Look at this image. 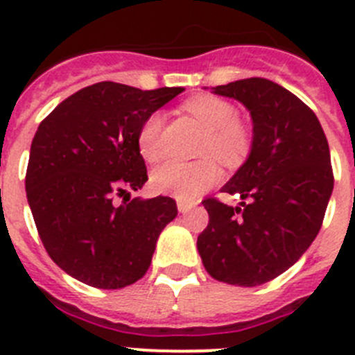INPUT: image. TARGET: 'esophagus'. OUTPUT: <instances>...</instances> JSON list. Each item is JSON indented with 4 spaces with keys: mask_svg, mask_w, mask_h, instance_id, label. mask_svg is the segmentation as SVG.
Masks as SVG:
<instances>
[{
    "mask_svg": "<svg viewBox=\"0 0 355 355\" xmlns=\"http://www.w3.org/2000/svg\"><path fill=\"white\" fill-rule=\"evenodd\" d=\"M192 208H193L192 202H187V200H178V209H180V213H188Z\"/></svg>",
    "mask_w": 355,
    "mask_h": 355,
    "instance_id": "obj_1",
    "label": "esophagus"
}]
</instances>
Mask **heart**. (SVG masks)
I'll list each match as a JSON object with an SVG mask.
<instances>
[{
	"label": "heart",
	"instance_id": "heart-1",
	"mask_svg": "<svg viewBox=\"0 0 355 355\" xmlns=\"http://www.w3.org/2000/svg\"><path fill=\"white\" fill-rule=\"evenodd\" d=\"M183 110L206 130L200 155L215 156L225 165H236L245 158L250 147V131L238 121V108L224 97L200 94L184 101ZM163 117L155 112L142 122L137 133L139 153L153 163L162 156ZM220 167L211 158L196 163L165 162L150 174V187L180 200H193L220 181Z\"/></svg>",
	"mask_w": 355,
	"mask_h": 355
}]
</instances>
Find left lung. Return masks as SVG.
Here are the masks:
<instances>
[{"label":"left lung","instance_id":"obj_1","mask_svg":"<svg viewBox=\"0 0 355 355\" xmlns=\"http://www.w3.org/2000/svg\"><path fill=\"white\" fill-rule=\"evenodd\" d=\"M252 119L249 158L222 187L238 206L206 199L208 227L197 238L206 272L236 286L268 283L311 245L331 199V153L309 106L281 85L247 78L218 85Z\"/></svg>","mask_w":355,"mask_h":355}]
</instances>
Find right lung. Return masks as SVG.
I'll return each mask as SVG.
<instances>
[{"label":"right lung","mask_w":355,"mask_h":355,"mask_svg":"<svg viewBox=\"0 0 355 355\" xmlns=\"http://www.w3.org/2000/svg\"><path fill=\"white\" fill-rule=\"evenodd\" d=\"M181 92L101 81L40 122L26 171L28 205L49 258L81 283L101 290L137 283L178 215L171 197L130 200V190L147 181L137 146L142 122Z\"/></svg>","instance_id":"add662e5"}]
</instances>
